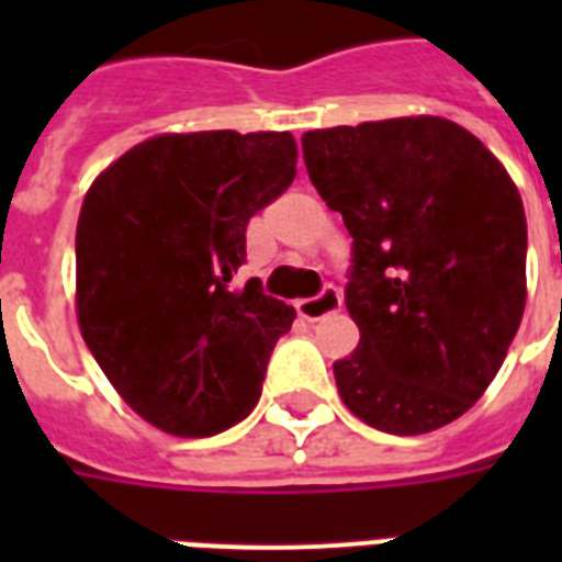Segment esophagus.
<instances>
[{
    "label": "esophagus",
    "mask_w": 562,
    "mask_h": 562,
    "mask_svg": "<svg viewBox=\"0 0 562 562\" xmlns=\"http://www.w3.org/2000/svg\"><path fill=\"white\" fill-rule=\"evenodd\" d=\"M341 291L338 289H324L317 297L308 300H297V312L300 317H306V321H321V317H329L335 312H341Z\"/></svg>",
    "instance_id": "1"
}]
</instances>
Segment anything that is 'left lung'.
<instances>
[{
	"label": "left lung",
	"mask_w": 562,
	"mask_h": 562,
	"mask_svg": "<svg viewBox=\"0 0 562 562\" xmlns=\"http://www.w3.org/2000/svg\"><path fill=\"white\" fill-rule=\"evenodd\" d=\"M303 157L352 236L347 308L361 338L335 361L344 405L387 435L449 426L484 396L522 324L519 189L443 116L306 131Z\"/></svg>",
	"instance_id": "8db88e82"
}]
</instances>
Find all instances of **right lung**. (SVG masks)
<instances>
[{
	"label": "right lung",
	"instance_id": "right-lung-1",
	"mask_svg": "<svg viewBox=\"0 0 562 562\" xmlns=\"http://www.w3.org/2000/svg\"><path fill=\"white\" fill-rule=\"evenodd\" d=\"M289 131L160 134L92 180L75 229V312L131 408L175 437H210L259 402L294 308L259 280L229 285L247 221L291 187Z\"/></svg>",
	"mask_w": 562,
	"mask_h": 562
}]
</instances>
